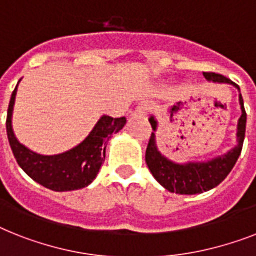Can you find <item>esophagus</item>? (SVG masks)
Wrapping results in <instances>:
<instances>
[{"mask_svg":"<svg viewBox=\"0 0 256 256\" xmlns=\"http://www.w3.org/2000/svg\"><path fill=\"white\" fill-rule=\"evenodd\" d=\"M150 110V105L147 102H142L139 104V106L136 108V110H135V114L136 116H146L147 113H148Z\"/></svg>","mask_w":256,"mask_h":256,"instance_id":"1","label":"esophagus"}]
</instances>
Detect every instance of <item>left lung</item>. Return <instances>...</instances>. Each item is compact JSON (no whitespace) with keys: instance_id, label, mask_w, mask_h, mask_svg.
<instances>
[{"instance_id":"8db88e82","label":"left lung","mask_w":256,"mask_h":256,"mask_svg":"<svg viewBox=\"0 0 256 256\" xmlns=\"http://www.w3.org/2000/svg\"><path fill=\"white\" fill-rule=\"evenodd\" d=\"M204 76L208 81L213 82H224L232 84L238 88L230 78H225L214 72H204ZM240 105L242 114H240L238 124H236V146L232 147L226 154L217 156L208 162H188V163L178 164L170 160L162 155L158 150L155 132L151 134L148 140V146L146 150V164L150 172L156 178V182L162 186L172 193L178 194H196V193L206 192L209 189L214 188L230 174V171L236 163L242 151L244 132H246V110L243 105L242 94L240 93ZM150 124L152 126L154 132H156L158 122L151 116L148 118Z\"/></svg>"}]
</instances>
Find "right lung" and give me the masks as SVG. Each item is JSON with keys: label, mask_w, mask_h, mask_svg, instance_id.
I'll list each match as a JSON object with an SVG mask.
<instances>
[{"label": "right lung", "mask_w": 256, "mask_h": 256, "mask_svg": "<svg viewBox=\"0 0 256 256\" xmlns=\"http://www.w3.org/2000/svg\"><path fill=\"white\" fill-rule=\"evenodd\" d=\"M16 86L12 93L6 117V132L16 163L34 182L55 192H66L88 186L96 178L105 160L108 140L112 134L118 132L124 128L126 118L102 116L80 144L58 155H40L18 142L14 135L12 116Z\"/></svg>", "instance_id": "add662e5"}]
</instances>
